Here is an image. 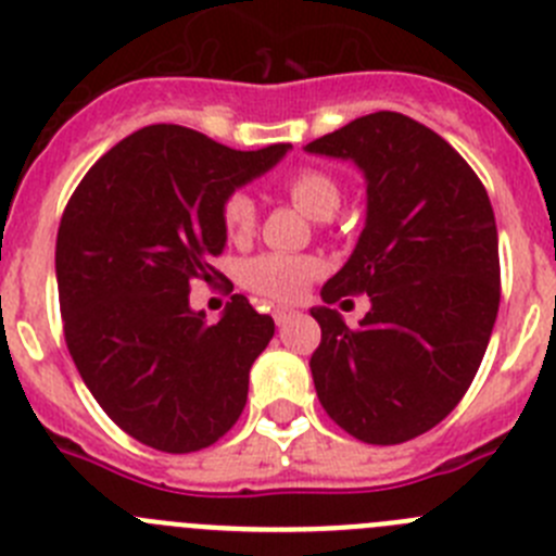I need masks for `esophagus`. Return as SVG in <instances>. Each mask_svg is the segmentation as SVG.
Here are the masks:
<instances>
[{
	"label": "esophagus",
	"instance_id": "34e87169",
	"mask_svg": "<svg viewBox=\"0 0 556 556\" xmlns=\"http://www.w3.org/2000/svg\"><path fill=\"white\" fill-rule=\"evenodd\" d=\"M295 315H299V313H293V309H274V324L285 326V324H290Z\"/></svg>",
	"mask_w": 556,
	"mask_h": 556
}]
</instances>
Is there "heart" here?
I'll use <instances>...</instances> for the list:
<instances>
[{"instance_id":"1","label":"heart","mask_w":556,"mask_h":556,"mask_svg":"<svg viewBox=\"0 0 556 556\" xmlns=\"http://www.w3.org/2000/svg\"><path fill=\"white\" fill-rule=\"evenodd\" d=\"M290 202L302 207L304 214L315 222H329L340 207L342 194L337 180L320 169H295L285 180ZM257 225V205L247 191H232L222 202V227H225L230 241H247ZM315 261L302 257V254H282V252H263L254 254L238 268V279L243 288L252 293H261L277 302H290L302 293L307 279L315 274Z\"/></svg>"}]
</instances>
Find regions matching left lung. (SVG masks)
<instances>
[{
  "instance_id": "8db88e82",
  "label": "left lung",
  "mask_w": 556,
  "mask_h": 556,
  "mask_svg": "<svg viewBox=\"0 0 556 556\" xmlns=\"http://www.w3.org/2000/svg\"><path fill=\"white\" fill-rule=\"evenodd\" d=\"M307 153L354 161L367 216L349 263L313 307L320 345L309 359L320 406L367 444H401L442 422L466 395L500 309L494 207L458 150L397 112L356 117ZM371 295L351 330L328 307Z\"/></svg>"
}]
</instances>
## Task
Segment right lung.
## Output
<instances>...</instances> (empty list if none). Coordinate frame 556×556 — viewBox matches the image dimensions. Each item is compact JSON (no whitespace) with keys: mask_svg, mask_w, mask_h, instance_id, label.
Masks as SVG:
<instances>
[{"mask_svg":"<svg viewBox=\"0 0 556 556\" xmlns=\"http://www.w3.org/2000/svg\"><path fill=\"white\" fill-rule=\"evenodd\" d=\"M288 150H232L161 123L103 153L67 200L56 232L67 351L109 419L148 447H211L247 406L271 315L236 293L205 324L189 290L219 274L222 202Z\"/></svg>","mask_w":556,"mask_h":556,"instance_id":"add662e5","label":"right lung"}]
</instances>
